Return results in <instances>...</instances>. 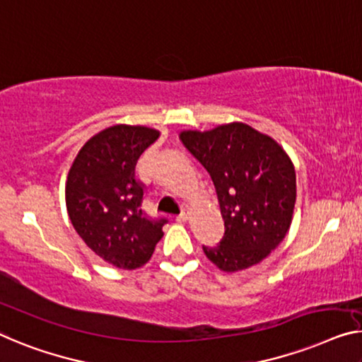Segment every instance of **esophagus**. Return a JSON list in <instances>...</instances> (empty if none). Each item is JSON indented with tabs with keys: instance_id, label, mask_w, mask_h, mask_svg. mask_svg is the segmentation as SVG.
Masks as SVG:
<instances>
[{
	"instance_id": "esophagus-1",
	"label": "esophagus",
	"mask_w": 362,
	"mask_h": 362,
	"mask_svg": "<svg viewBox=\"0 0 362 362\" xmlns=\"http://www.w3.org/2000/svg\"><path fill=\"white\" fill-rule=\"evenodd\" d=\"M188 216H190V209L185 206V208L182 209V213L177 216V221H180V223H185V221L188 219Z\"/></svg>"
}]
</instances>
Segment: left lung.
<instances>
[{
    "label": "left lung",
    "instance_id": "1",
    "mask_svg": "<svg viewBox=\"0 0 362 362\" xmlns=\"http://www.w3.org/2000/svg\"><path fill=\"white\" fill-rule=\"evenodd\" d=\"M218 193L224 235L206 257L223 272L257 265L288 233L296 203L294 165L283 148L245 123L209 132H183Z\"/></svg>",
    "mask_w": 362,
    "mask_h": 362
}]
</instances>
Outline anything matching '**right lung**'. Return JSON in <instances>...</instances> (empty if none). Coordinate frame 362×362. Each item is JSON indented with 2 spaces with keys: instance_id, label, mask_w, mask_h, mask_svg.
I'll use <instances>...</instances> for the list:
<instances>
[{
  "instance_id": "right-lung-1",
  "label": "right lung",
  "mask_w": 362,
  "mask_h": 362,
  "mask_svg": "<svg viewBox=\"0 0 362 362\" xmlns=\"http://www.w3.org/2000/svg\"><path fill=\"white\" fill-rule=\"evenodd\" d=\"M159 132L115 125L89 139L74 159L66 182L69 219L86 245L122 269L146 263L163 237L167 218L143 209L146 187L136 165Z\"/></svg>"
}]
</instances>
